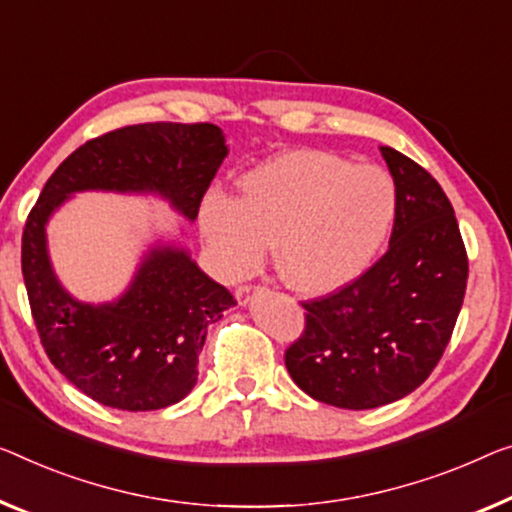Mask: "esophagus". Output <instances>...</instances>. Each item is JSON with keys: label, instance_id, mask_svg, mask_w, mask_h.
Returning <instances> with one entry per match:
<instances>
[{"label": "esophagus", "instance_id": "obj_1", "mask_svg": "<svg viewBox=\"0 0 512 512\" xmlns=\"http://www.w3.org/2000/svg\"><path fill=\"white\" fill-rule=\"evenodd\" d=\"M257 292H262V287H255V285H243V287L236 289V299H239V303H241V305H246V303L253 301V296H255Z\"/></svg>", "mask_w": 512, "mask_h": 512}]
</instances>
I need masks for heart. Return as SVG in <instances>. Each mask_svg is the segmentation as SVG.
I'll return each mask as SVG.
<instances>
[{
	"label": "heart",
	"instance_id": "heart-1",
	"mask_svg": "<svg viewBox=\"0 0 512 512\" xmlns=\"http://www.w3.org/2000/svg\"><path fill=\"white\" fill-rule=\"evenodd\" d=\"M239 190V200L209 193L200 209L220 271L246 276L276 243L282 280L303 294L331 292L368 271L398 211V190L384 170L312 149L271 158Z\"/></svg>",
	"mask_w": 512,
	"mask_h": 512
}]
</instances>
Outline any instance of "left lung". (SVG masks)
<instances>
[{
	"label": "left lung",
	"instance_id": "8db88e82",
	"mask_svg": "<svg viewBox=\"0 0 512 512\" xmlns=\"http://www.w3.org/2000/svg\"><path fill=\"white\" fill-rule=\"evenodd\" d=\"M379 151L398 190L388 250L352 285L303 303L305 331L285 352L303 393L354 411L400 400L430 377L469 276L455 211L439 183L400 151Z\"/></svg>",
	"mask_w": 512,
	"mask_h": 512
}]
</instances>
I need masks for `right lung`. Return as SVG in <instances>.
<instances>
[{"label":"right lung","instance_id":"1","mask_svg":"<svg viewBox=\"0 0 512 512\" xmlns=\"http://www.w3.org/2000/svg\"><path fill=\"white\" fill-rule=\"evenodd\" d=\"M227 151L213 124H137L82 144L45 183L22 232V276L45 354L91 400L154 411L186 398L207 329L236 301L177 243L151 246L119 299L78 301L52 269L45 225L85 190L158 195L193 223Z\"/></svg>","mask_w":512,"mask_h":512}]
</instances>
